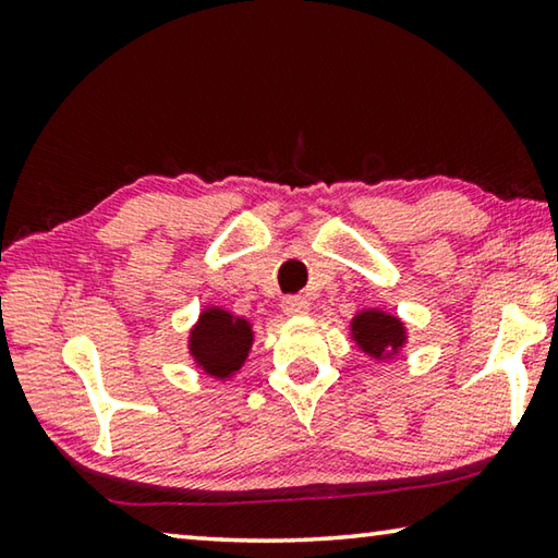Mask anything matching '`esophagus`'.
Listing matches in <instances>:
<instances>
[{
  "label": "esophagus",
  "mask_w": 558,
  "mask_h": 558,
  "mask_svg": "<svg viewBox=\"0 0 558 558\" xmlns=\"http://www.w3.org/2000/svg\"><path fill=\"white\" fill-rule=\"evenodd\" d=\"M310 310V302L300 295H288L282 298V313L290 315V317H298V315H305Z\"/></svg>",
  "instance_id": "1"
}]
</instances>
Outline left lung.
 Segmentation results:
<instances>
[{
    "label": "left lung",
    "mask_w": 558,
    "mask_h": 558,
    "mask_svg": "<svg viewBox=\"0 0 558 558\" xmlns=\"http://www.w3.org/2000/svg\"><path fill=\"white\" fill-rule=\"evenodd\" d=\"M352 337L366 354L376 359L399 352L405 342L403 325L393 315L379 313V310L359 313L352 323Z\"/></svg>",
    "instance_id": "8db88e82"
}]
</instances>
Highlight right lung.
Wrapping results in <instances>:
<instances>
[{"label": "right lung", "instance_id": "1", "mask_svg": "<svg viewBox=\"0 0 558 558\" xmlns=\"http://www.w3.org/2000/svg\"><path fill=\"white\" fill-rule=\"evenodd\" d=\"M251 342L253 332L245 319L233 317L226 310L209 307L199 317V325L192 329L189 349L206 374L216 379H229L233 372L241 369Z\"/></svg>", "mask_w": 558, "mask_h": 558}]
</instances>
